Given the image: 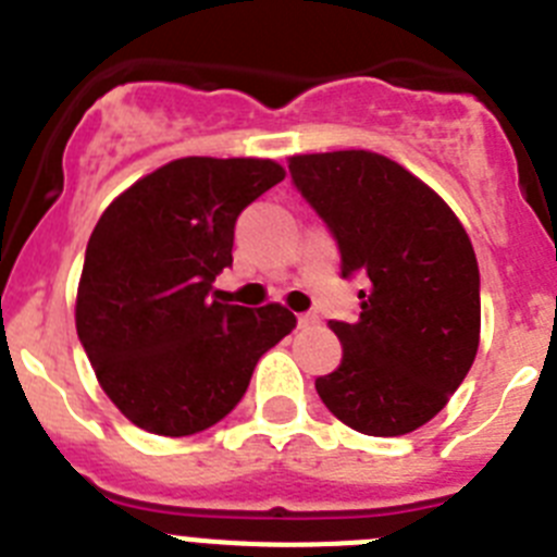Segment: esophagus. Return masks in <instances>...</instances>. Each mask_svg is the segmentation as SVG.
<instances>
[{"mask_svg":"<svg viewBox=\"0 0 557 557\" xmlns=\"http://www.w3.org/2000/svg\"><path fill=\"white\" fill-rule=\"evenodd\" d=\"M314 323H318V318H314V314H309V312L298 314V329H309V326H314Z\"/></svg>","mask_w":557,"mask_h":557,"instance_id":"34e87169","label":"esophagus"}]
</instances>
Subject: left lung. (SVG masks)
<instances>
[{
  "label": "left lung",
  "instance_id": "8db88e82",
  "mask_svg": "<svg viewBox=\"0 0 557 557\" xmlns=\"http://www.w3.org/2000/svg\"><path fill=\"white\" fill-rule=\"evenodd\" d=\"M295 189L326 223L343 278L362 275L357 321H329L343 362L314 382L332 416L393 437L444 410L480 346V268L455 211L368 150L293 156Z\"/></svg>",
  "mask_w": 557,
  "mask_h": 557
}]
</instances>
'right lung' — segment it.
<instances>
[{"label": "right lung", "instance_id": "obj_1", "mask_svg": "<svg viewBox=\"0 0 557 557\" xmlns=\"http://www.w3.org/2000/svg\"><path fill=\"white\" fill-rule=\"evenodd\" d=\"M284 178L268 159H178L136 181L91 231L77 337L122 416L184 437L223 421L268 348L295 329L278 304L211 301L236 218Z\"/></svg>", "mask_w": 557, "mask_h": 557}]
</instances>
